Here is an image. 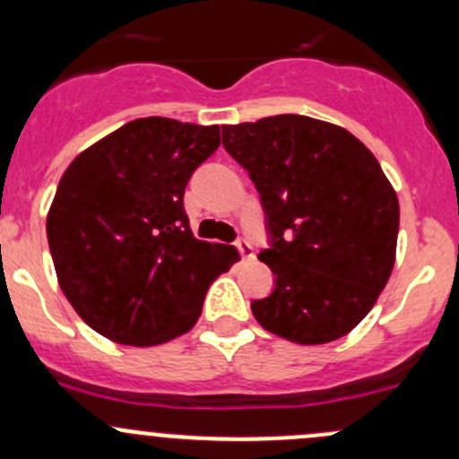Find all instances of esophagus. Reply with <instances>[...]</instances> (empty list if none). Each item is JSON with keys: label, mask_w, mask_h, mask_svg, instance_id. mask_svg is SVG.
<instances>
[{"label": "esophagus", "mask_w": 459, "mask_h": 459, "mask_svg": "<svg viewBox=\"0 0 459 459\" xmlns=\"http://www.w3.org/2000/svg\"><path fill=\"white\" fill-rule=\"evenodd\" d=\"M235 247H238L239 255H242L244 259H251L253 257V244L248 242V239H238V242H235Z\"/></svg>", "instance_id": "1"}]
</instances>
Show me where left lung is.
<instances>
[{
  "mask_svg": "<svg viewBox=\"0 0 459 459\" xmlns=\"http://www.w3.org/2000/svg\"><path fill=\"white\" fill-rule=\"evenodd\" d=\"M221 142L266 217L259 259L275 289L253 299V316L295 344L340 340L367 317L395 264L400 204L382 166L346 128L307 115L221 126Z\"/></svg>",
  "mask_w": 459,
  "mask_h": 459,
  "instance_id": "1",
  "label": "left lung"
}]
</instances>
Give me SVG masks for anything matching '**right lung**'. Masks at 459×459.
Listing matches in <instances>:
<instances>
[{"mask_svg":"<svg viewBox=\"0 0 459 459\" xmlns=\"http://www.w3.org/2000/svg\"><path fill=\"white\" fill-rule=\"evenodd\" d=\"M220 126L143 117L73 160L46 220L59 286L92 331L155 346L195 326L208 286L239 259L195 239L184 191Z\"/></svg>","mask_w":459,"mask_h":459,"instance_id":"add662e5","label":"right lung"}]
</instances>
